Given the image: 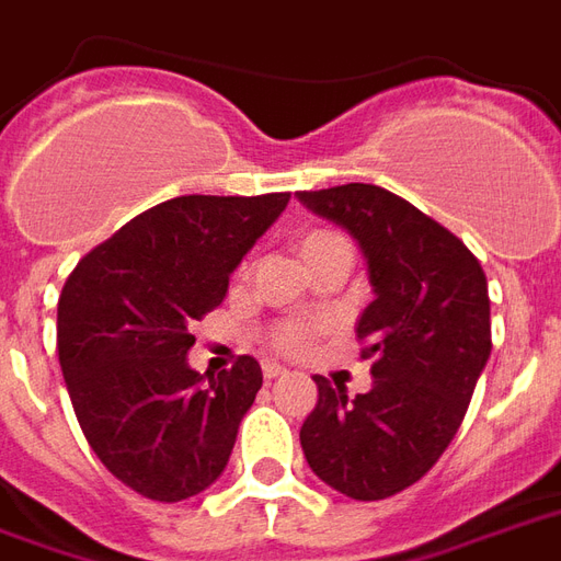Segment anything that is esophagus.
<instances>
[{"instance_id": "obj_1", "label": "esophagus", "mask_w": 561, "mask_h": 561, "mask_svg": "<svg viewBox=\"0 0 561 561\" xmlns=\"http://www.w3.org/2000/svg\"><path fill=\"white\" fill-rule=\"evenodd\" d=\"M285 371H288V368H285V365H279V363H264V365H261V375H264V380H276V377H282Z\"/></svg>"}]
</instances>
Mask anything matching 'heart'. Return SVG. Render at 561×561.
Returning a JSON list of instances; mask_svg holds the SVG:
<instances>
[{
    "mask_svg": "<svg viewBox=\"0 0 561 561\" xmlns=\"http://www.w3.org/2000/svg\"><path fill=\"white\" fill-rule=\"evenodd\" d=\"M339 243H347L342 234H335V231H309L306 238L300 240V252L302 259H312L318 252L330 247H339ZM314 339L312 327H306V323H279V327H273L267 333V344L273 351H279V354H302Z\"/></svg>",
    "mask_w": 561,
    "mask_h": 561,
    "instance_id": "1",
    "label": "heart"
}]
</instances>
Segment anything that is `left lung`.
Segmentation results:
<instances>
[{"label": "left lung", "mask_w": 561, "mask_h": 561, "mask_svg": "<svg viewBox=\"0 0 561 561\" xmlns=\"http://www.w3.org/2000/svg\"><path fill=\"white\" fill-rule=\"evenodd\" d=\"M297 198L351 231L375 288L356 323L375 383L351 401L314 377L302 455L333 491L386 500L416 484L458 434L491 356L488 279L463 240L383 186L302 190Z\"/></svg>", "instance_id": "obj_1"}]
</instances>
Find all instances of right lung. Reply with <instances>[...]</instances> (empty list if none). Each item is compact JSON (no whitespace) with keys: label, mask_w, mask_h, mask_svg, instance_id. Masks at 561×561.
I'll return each instance as SVG.
<instances>
[{"label":"right lung","mask_w":561,"mask_h":561,"mask_svg":"<svg viewBox=\"0 0 561 561\" xmlns=\"http://www.w3.org/2000/svg\"><path fill=\"white\" fill-rule=\"evenodd\" d=\"M291 193L178 196L145 210L73 267L59 297V363L101 463L157 502L196 496L222 476L261 389V365L186 363L190 327L214 312Z\"/></svg>","instance_id":"add662e5"}]
</instances>
